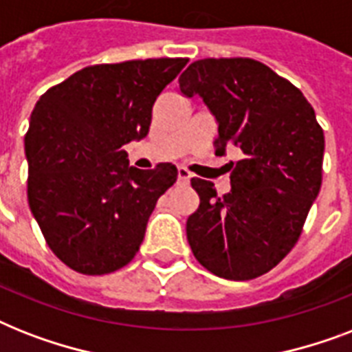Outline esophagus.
<instances>
[{"label": "esophagus", "mask_w": 352, "mask_h": 352, "mask_svg": "<svg viewBox=\"0 0 352 352\" xmlns=\"http://www.w3.org/2000/svg\"><path fill=\"white\" fill-rule=\"evenodd\" d=\"M190 179H192V173L186 170V168H179L177 170V181H179V184H188L190 182Z\"/></svg>", "instance_id": "esophagus-1"}]
</instances>
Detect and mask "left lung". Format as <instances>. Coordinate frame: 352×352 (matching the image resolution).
I'll return each mask as SVG.
<instances>
[{"label":"left lung","mask_w":352,"mask_h":352,"mask_svg":"<svg viewBox=\"0 0 352 352\" xmlns=\"http://www.w3.org/2000/svg\"><path fill=\"white\" fill-rule=\"evenodd\" d=\"M217 122L215 155L237 149L230 192L192 179L199 208L186 221L195 259L215 276L254 279L283 259L300 237L322 186L325 137L298 87L250 58H206L179 78Z\"/></svg>","instance_id":"left-lung-1"}]
</instances>
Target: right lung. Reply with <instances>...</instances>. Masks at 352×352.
Wrapping results in <instances>:
<instances>
[{
    "instance_id": "1",
    "label": "right lung",
    "mask_w": 352,
    "mask_h": 352,
    "mask_svg": "<svg viewBox=\"0 0 352 352\" xmlns=\"http://www.w3.org/2000/svg\"><path fill=\"white\" fill-rule=\"evenodd\" d=\"M186 58L85 67L40 96L25 135L30 212L47 245L76 272L100 276L138 252L177 168L129 166L124 146L149 131L157 96Z\"/></svg>"
}]
</instances>
